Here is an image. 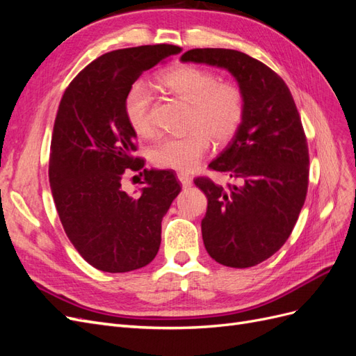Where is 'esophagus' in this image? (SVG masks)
Here are the masks:
<instances>
[{
	"mask_svg": "<svg viewBox=\"0 0 356 356\" xmlns=\"http://www.w3.org/2000/svg\"><path fill=\"white\" fill-rule=\"evenodd\" d=\"M178 179L181 181V184H182V187H191V184H193V181H191V178L188 177V175H186V174H178Z\"/></svg>",
	"mask_w": 356,
	"mask_h": 356,
	"instance_id": "34e87169",
	"label": "esophagus"
}]
</instances>
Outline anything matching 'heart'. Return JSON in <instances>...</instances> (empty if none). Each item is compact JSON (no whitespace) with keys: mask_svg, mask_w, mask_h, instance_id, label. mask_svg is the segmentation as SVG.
I'll list each match as a JSON object with an SVG mask.
<instances>
[{"mask_svg":"<svg viewBox=\"0 0 356 356\" xmlns=\"http://www.w3.org/2000/svg\"><path fill=\"white\" fill-rule=\"evenodd\" d=\"M170 95L190 104L188 127L182 136L159 141L149 153L157 168L190 172L207 156L211 138L217 144L232 141L245 118V95L236 83L220 81L211 70L190 63L169 68L157 77ZM153 96L143 81L134 83L124 96V115L138 136L153 134Z\"/></svg>","mask_w":356,"mask_h":356,"instance_id":"1","label":"heart"}]
</instances>
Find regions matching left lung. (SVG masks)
<instances>
[{
  "mask_svg": "<svg viewBox=\"0 0 356 356\" xmlns=\"http://www.w3.org/2000/svg\"><path fill=\"white\" fill-rule=\"evenodd\" d=\"M181 60L227 70L243 90L242 126L209 163L239 184L222 188L208 177L195 184L208 197V254L229 267L260 264L286 242L306 200L309 148L293 95L273 70L238 50L193 49Z\"/></svg>",
  "mask_w": 356,
  "mask_h": 356,
  "instance_id": "left-lung-1",
  "label": "left lung"
}]
</instances>
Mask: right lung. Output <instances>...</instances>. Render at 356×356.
<instances>
[{"mask_svg": "<svg viewBox=\"0 0 356 356\" xmlns=\"http://www.w3.org/2000/svg\"><path fill=\"white\" fill-rule=\"evenodd\" d=\"M172 44L114 50L95 59L63 93L53 126L49 181L68 239L98 270L124 273L153 261L161 220L181 187L169 170L144 169L124 96L144 71L178 55ZM127 170H141L139 198L121 190Z\"/></svg>", "mask_w": 356, "mask_h": 356, "instance_id": "right-lung-1", "label": "right lung"}]
</instances>
